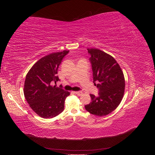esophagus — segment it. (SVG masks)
<instances>
[{"mask_svg":"<svg viewBox=\"0 0 155 155\" xmlns=\"http://www.w3.org/2000/svg\"><path fill=\"white\" fill-rule=\"evenodd\" d=\"M75 94H77V95H78V96H80L81 94H82V92H80V91H76V92H74Z\"/></svg>","mask_w":155,"mask_h":155,"instance_id":"obj_1","label":"esophagus"}]
</instances>
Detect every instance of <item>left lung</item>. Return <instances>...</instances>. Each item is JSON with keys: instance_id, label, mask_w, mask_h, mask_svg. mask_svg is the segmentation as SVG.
<instances>
[{"instance_id": "8db88e82", "label": "left lung", "mask_w": 155, "mask_h": 155, "mask_svg": "<svg viewBox=\"0 0 155 155\" xmlns=\"http://www.w3.org/2000/svg\"><path fill=\"white\" fill-rule=\"evenodd\" d=\"M91 55L93 83L97 86L98 95L90 94L91 102L85 106L91 114L103 116L114 110L122 100L125 78L120 65L113 57L99 49L88 48ZM97 84H95V82Z\"/></svg>"}]
</instances>
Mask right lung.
<instances>
[{"mask_svg":"<svg viewBox=\"0 0 155 155\" xmlns=\"http://www.w3.org/2000/svg\"><path fill=\"white\" fill-rule=\"evenodd\" d=\"M69 51L51 53L40 59L28 72L24 94L30 107L41 118H51L64 110L66 97L70 92L53 84L59 80L58 70Z\"/></svg>","mask_w":155,"mask_h":155,"instance_id":"obj_1","label":"right lung"}]
</instances>
